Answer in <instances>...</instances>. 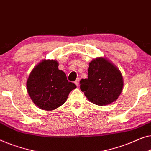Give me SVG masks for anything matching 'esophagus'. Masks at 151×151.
I'll use <instances>...</instances> for the list:
<instances>
[{"label":"esophagus","instance_id":"esophagus-1","mask_svg":"<svg viewBox=\"0 0 151 151\" xmlns=\"http://www.w3.org/2000/svg\"><path fill=\"white\" fill-rule=\"evenodd\" d=\"M75 83L76 85V86H78V84H79V78H76L75 81Z\"/></svg>","mask_w":151,"mask_h":151}]
</instances>
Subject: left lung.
Segmentation results:
<instances>
[{
	"instance_id": "1",
	"label": "left lung",
	"mask_w": 151,
	"mask_h": 151,
	"mask_svg": "<svg viewBox=\"0 0 151 151\" xmlns=\"http://www.w3.org/2000/svg\"><path fill=\"white\" fill-rule=\"evenodd\" d=\"M123 88L122 76L115 65L103 57L90 63L88 78L80 81V88L90 101L106 105L115 101Z\"/></svg>"
}]
</instances>
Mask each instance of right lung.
Returning a JSON list of instances; mask_svg holds the SVG:
<instances>
[{
  "label": "right lung",
  "instance_id": "right-lung-1",
  "mask_svg": "<svg viewBox=\"0 0 151 151\" xmlns=\"http://www.w3.org/2000/svg\"><path fill=\"white\" fill-rule=\"evenodd\" d=\"M55 60H44L36 65L27 82L31 100L40 109L51 111L66 101L69 93L76 88L69 82L64 72L58 69Z\"/></svg>",
  "mask_w": 151,
  "mask_h": 151
}]
</instances>
